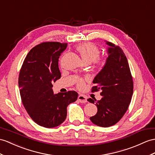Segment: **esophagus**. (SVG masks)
<instances>
[{"label": "esophagus", "instance_id": "obj_1", "mask_svg": "<svg viewBox=\"0 0 155 155\" xmlns=\"http://www.w3.org/2000/svg\"><path fill=\"white\" fill-rule=\"evenodd\" d=\"M78 100L81 103H85L87 102V97L83 95H80L78 96Z\"/></svg>", "mask_w": 155, "mask_h": 155}]
</instances>
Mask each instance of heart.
Segmentation results:
<instances>
[{"label":"heart","mask_w":155,"mask_h":155,"mask_svg":"<svg viewBox=\"0 0 155 155\" xmlns=\"http://www.w3.org/2000/svg\"><path fill=\"white\" fill-rule=\"evenodd\" d=\"M76 49L84 62L91 63L95 61L99 66H103L105 64L104 60L98 58L100 54V51L95 45L91 43H84L78 45ZM84 84V82L82 80H80L78 83L80 87H82Z\"/></svg>","instance_id":"heart-1"}]
</instances>
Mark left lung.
I'll list each match as a JSON object with an SVG mask.
<instances>
[{
	"label": "left lung",
	"mask_w": 155,
	"mask_h": 155,
	"mask_svg": "<svg viewBox=\"0 0 155 155\" xmlns=\"http://www.w3.org/2000/svg\"><path fill=\"white\" fill-rule=\"evenodd\" d=\"M108 57L104 66L94 78L92 92L101 90L100 101L96 102L97 114L90 120L101 127L114 125L127 111L134 92V84L127 60L122 49L108 41ZM87 101L95 103L96 99Z\"/></svg>",
	"instance_id": "1"
}]
</instances>
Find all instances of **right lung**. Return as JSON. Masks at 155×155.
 Listing matches in <instances>:
<instances>
[{
  "mask_svg": "<svg viewBox=\"0 0 155 155\" xmlns=\"http://www.w3.org/2000/svg\"><path fill=\"white\" fill-rule=\"evenodd\" d=\"M67 43L45 42L33 47L24 60L18 78L22 103L32 120L47 128L66 120L67 107L77 100L74 91L54 94L52 83L61 77L58 58Z\"/></svg>",
  "mask_w": 155,
  "mask_h": 155,
  "instance_id": "1",
  "label": "right lung"
}]
</instances>
